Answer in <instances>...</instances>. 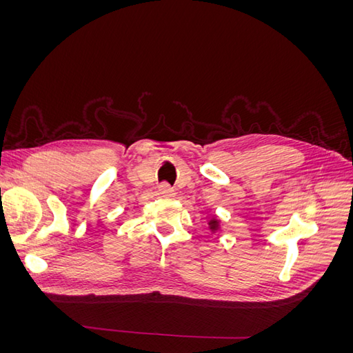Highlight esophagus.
Returning <instances> with one entry per match:
<instances>
[{
  "label": "esophagus",
  "mask_w": 353,
  "mask_h": 353,
  "mask_svg": "<svg viewBox=\"0 0 353 353\" xmlns=\"http://www.w3.org/2000/svg\"><path fill=\"white\" fill-rule=\"evenodd\" d=\"M157 190H159V194L162 196V197H168L169 199V197H174L175 196V190L170 187L169 184H166V183L160 184Z\"/></svg>",
  "instance_id": "esophagus-1"
}]
</instances>
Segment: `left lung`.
<instances>
[{"instance_id": "left-lung-1", "label": "left lung", "mask_w": 353, "mask_h": 353, "mask_svg": "<svg viewBox=\"0 0 353 353\" xmlns=\"http://www.w3.org/2000/svg\"><path fill=\"white\" fill-rule=\"evenodd\" d=\"M208 225H209L210 232H212V234H215V232H218V231L221 230V227H222V222H221V219H219L216 215H213V216L209 219Z\"/></svg>"}]
</instances>
